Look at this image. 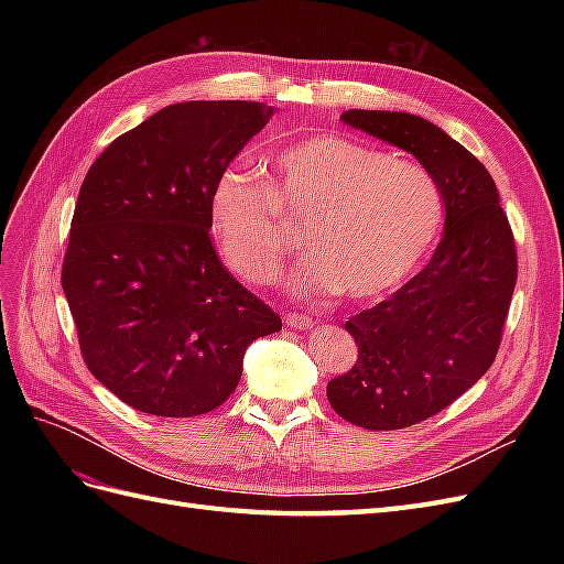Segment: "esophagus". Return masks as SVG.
<instances>
[{"mask_svg": "<svg viewBox=\"0 0 564 564\" xmlns=\"http://www.w3.org/2000/svg\"><path fill=\"white\" fill-rule=\"evenodd\" d=\"M284 324L289 329H308V327H313V317L299 315V313H286Z\"/></svg>", "mask_w": 564, "mask_h": 564, "instance_id": "34e87169", "label": "esophagus"}]
</instances>
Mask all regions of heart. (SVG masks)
Listing matches in <instances>:
<instances>
[{
  "mask_svg": "<svg viewBox=\"0 0 564 564\" xmlns=\"http://www.w3.org/2000/svg\"><path fill=\"white\" fill-rule=\"evenodd\" d=\"M212 224L228 263L253 284L280 278L292 251L286 230L303 226L308 259L294 280L301 296L377 299L412 275L435 245L445 195L419 162L317 133L278 152L263 181L220 176Z\"/></svg>",
  "mask_w": 564,
  "mask_h": 564,
  "instance_id": "heart-1",
  "label": "heart"
}]
</instances>
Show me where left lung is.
I'll return each mask as SVG.
<instances>
[{
	"mask_svg": "<svg viewBox=\"0 0 564 564\" xmlns=\"http://www.w3.org/2000/svg\"><path fill=\"white\" fill-rule=\"evenodd\" d=\"M340 119L412 152L445 195V237L433 259L346 322L357 360L327 383L340 419L400 431L442 412L491 367L518 282V251L497 183L445 131L409 112L348 110Z\"/></svg>",
	"mask_w": 564,
	"mask_h": 564,
	"instance_id": "8db88e82",
	"label": "left lung"
}]
</instances>
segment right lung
<instances>
[{
    "label": "right lung",
    "mask_w": 564,
    "mask_h": 564,
    "mask_svg": "<svg viewBox=\"0 0 564 564\" xmlns=\"http://www.w3.org/2000/svg\"><path fill=\"white\" fill-rule=\"evenodd\" d=\"M270 117L256 100L174 104L84 176L61 284L84 365L139 412H212L240 383L251 340L282 329L209 237L218 178Z\"/></svg>",
    "instance_id": "obj_1"
}]
</instances>
